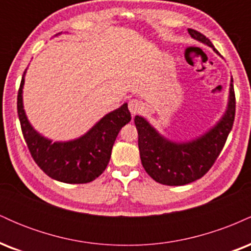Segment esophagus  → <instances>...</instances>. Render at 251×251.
Masks as SVG:
<instances>
[{"label": "esophagus", "instance_id": "esophagus-1", "mask_svg": "<svg viewBox=\"0 0 251 251\" xmlns=\"http://www.w3.org/2000/svg\"><path fill=\"white\" fill-rule=\"evenodd\" d=\"M142 107H143V103L140 102V100L131 99L128 101V108H129V112L132 113V116H135L137 113H139V112L142 111Z\"/></svg>", "mask_w": 251, "mask_h": 251}]
</instances>
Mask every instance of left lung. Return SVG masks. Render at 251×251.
<instances>
[{"mask_svg": "<svg viewBox=\"0 0 251 251\" xmlns=\"http://www.w3.org/2000/svg\"><path fill=\"white\" fill-rule=\"evenodd\" d=\"M188 31L194 39L214 48L211 41L200 31ZM214 50L218 53L215 48ZM232 82L231 80L229 103L224 117L215 127L192 142L174 143L168 140L144 118L135 116L140 159L150 177L164 185H185L200 179L211 169L234 125L236 98Z\"/></svg>", "mask_w": 251, "mask_h": 251, "instance_id": "left-lung-1", "label": "left lung"}]
</instances>
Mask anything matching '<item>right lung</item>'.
I'll return each mask as SVG.
<instances>
[{
  "instance_id": "1",
  "label": "right lung",
  "mask_w": 251,
  "mask_h": 251,
  "mask_svg": "<svg viewBox=\"0 0 251 251\" xmlns=\"http://www.w3.org/2000/svg\"><path fill=\"white\" fill-rule=\"evenodd\" d=\"M25 74L17 93V113L34 162L46 175L62 183L85 184L94 180L105 171L119 131L131 120L127 103L106 114L79 139L51 143L37 133L25 117L22 103Z\"/></svg>"
}]
</instances>
